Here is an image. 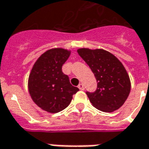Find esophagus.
I'll use <instances>...</instances> for the list:
<instances>
[{"mask_svg": "<svg viewBox=\"0 0 149 149\" xmlns=\"http://www.w3.org/2000/svg\"><path fill=\"white\" fill-rule=\"evenodd\" d=\"M78 87H79V90H81V91H83V90H84V86H83V83H79V86H78Z\"/></svg>", "mask_w": 149, "mask_h": 149, "instance_id": "esophagus-1", "label": "esophagus"}]
</instances>
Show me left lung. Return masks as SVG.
I'll list each match as a JSON object with an SVG mask.
<instances>
[{
	"label": "left lung",
	"mask_w": 149,
	"mask_h": 149,
	"mask_svg": "<svg viewBox=\"0 0 149 149\" xmlns=\"http://www.w3.org/2000/svg\"><path fill=\"white\" fill-rule=\"evenodd\" d=\"M77 52L90 66L98 83L94 93L86 92L91 104L104 112L118 110L131 91L129 75L122 63L103 49L79 48Z\"/></svg>",
	"instance_id": "left-lung-1"
}]
</instances>
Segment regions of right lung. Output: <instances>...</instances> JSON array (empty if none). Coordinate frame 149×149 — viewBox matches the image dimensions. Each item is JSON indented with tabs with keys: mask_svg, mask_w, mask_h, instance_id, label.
<instances>
[{
	"mask_svg": "<svg viewBox=\"0 0 149 149\" xmlns=\"http://www.w3.org/2000/svg\"><path fill=\"white\" fill-rule=\"evenodd\" d=\"M70 50L53 48L43 53L33 64L28 79V90L33 101L49 113L59 112L71 102L79 90L70 83L62 71Z\"/></svg>",
	"mask_w": 149,
	"mask_h": 149,
	"instance_id": "1",
	"label": "right lung"
}]
</instances>
